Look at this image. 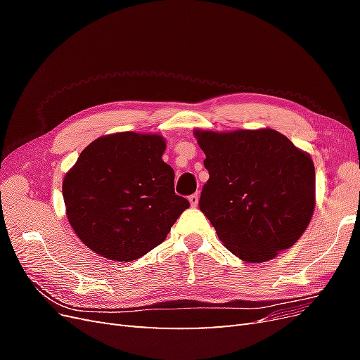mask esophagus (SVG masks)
I'll list each match as a JSON object with an SVG mask.
<instances>
[{
    "label": "esophagus",
    "instance_id": "esophagus-1",
    "mask_svg": "<svg viewBox=\"0 0 360 360\" xmlns=\"http://www.w3.org/2000/svg\"><path fill=\"white\" fill-rule=\"evenodd\" d=\"M198 201H200V195L198 193H193L189 197V202L192 207H197L198 205Z\"/></svg>",
    "mask_w": 360,
    "mask_h": 360
}]
</instances>
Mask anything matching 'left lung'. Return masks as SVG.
I'll use <instances>...</instances> for the list:
<instances>
[{
	"mask_svg": "<svg viewBox=\"0 0 360 360\" xmlns=\"http://www.w3.org/2000/svg\"><path fill=\"white\" fill-rule=\"evenodd\" d=\"M209 180L200 210L226 249L264 263L296 243L315 207L311 156L274 129L193 130Z\"/></svg>",
	"mask_w": 360,
	"mask_h": 360,
	"instance_id": "8db88e82",
	"label": "left lung"
}]
</instances>
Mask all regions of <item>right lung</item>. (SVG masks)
I'll return each instance as SVG.
<instances>
[{"label":"right lung","instance_id":"1","mask_svg":"<svg viewBox=\"0 0 360 360\" xmlns=\"http://www.w3.org/2000/svg\"><path fill=\"white\" fill-rule=\"evenodd\" d=\"M160 135L120 132L86 146L64 176L68 219L79 240L114 261H134L165 240L189 201L174 192Z\"/></svg>","mask_w":360,"mask_h":360}]
</instances>
